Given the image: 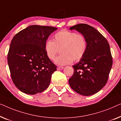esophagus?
<instances>
[{
    "instance_id": "34e87169",
    "label": "esophagus",
    "mask_w": 121,
    "mask_h": 121,
    "mask_svg": "<svg viewBox=\"0 0 121 121\" xmlns=\"http://www.w3.org/2000/svg\"><path fill=\"white\" fill-rule=\"evenodd\" d=\"M64 67H62V66H57V69H58V70H60V69H64Z\"/></svg>"
}]
</instances>
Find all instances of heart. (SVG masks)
<instances>
[{"mask_svg": "<svg viewBox=\"0 0 121 121\" xmlns=\"http://www.w3.org/2000/svg\"><path fill=\"white\" fill-rule=\"evenodd\" d=\"M87 48L86 39L82 35L74 32L62 30L54 35V40L49 39L45 44V50L50 60L56 59L55 62L60 65L76 62L82 58Z\"/></svg>", "mask_w": 121, "mask_h": 121, "instance_id": "heart-1", "label": "heart"}]
</instances>
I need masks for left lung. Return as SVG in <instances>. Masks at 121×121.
<instances>
[{
	"mask_svg": "<svg viewBox=\"0 0 121 121\" xmlns=\"http://www.w3.org/2000/svg\"><path fill=\"white\" fill-rule=\"evenodd\" d=\"M69 29L82 34L87 43L84 55L79 62L72 66L74 73L69 79V86L81 95L94 94L108 82L112 66L110 45L98 30L87 24H78Z\"/></svg>",
	"mask_w": 121,
	"mask_h": 121,
	"instance_id": "1",
	"label": "left lung"
}]
</instances>
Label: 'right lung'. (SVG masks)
Wrapping results in <instances>:
<instances>
[{"instance_id": "obj_1", "label": "right lung", "mask_w": 121, "mask_h": 121, "mask_svg": "<svg viewBox=\"0 0 121 121\" xmlns=\"http://www.w3.org/2000/svg\"><path fill=\"white\" fill-rule=\"evenodd\" d=\"M57 28L32 25L21 30L12 39L8 62L13 82L27 94L41 93L48 87L56 66L48 57L45 44Z\"/></svg>"}]
</instances>
